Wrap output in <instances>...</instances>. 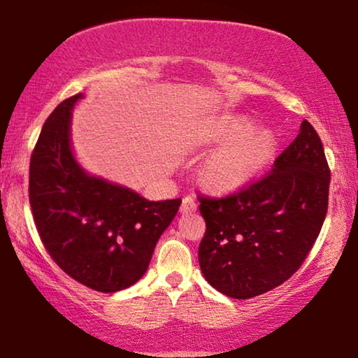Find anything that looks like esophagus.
Segmentation results:
<instances>
[{"label": "esophagus", "mask_w": 358, "mask_h": 358, "mask_svg": "<svg viewBox=\"0 0 358 358\" xmlns=\"http://www.w3.org/2000/svg\"><path fill=\"white\" fill-rule=\"evenodd\" d=\"M196 207H197V202L193 199V197L186 196L183 197V201H181L180 210L181 213H193L196 210Z\"/></svg>", "instance_id": "1"}]
</instances>
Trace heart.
I'll list each match as a JSON object with an SVG mask.
<instances>
[{
    "mask_svg": "<svg viewBox=\"0 0 358 358\" xmlns=\"http://www.w3.org/2000/svg\"><path fill=\"white\" fill-rule=\"evenodd\" d=\"M207 146H218L202 167L206 185L218 193L246 188L268 167L276 154L271 131L255 128L243 115L222 117L204 133Z\"/></svg>",
    "mask_w": 358,
    "mask_h": 358,
    "instance_id": "heart-1",
    "label": "heart"
}]
</instances>
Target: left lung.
<instances>
[{
  "label": "left lung",
  "instance_id": "obj_1",
  "mask_svg": "<svg viewBox=\"0 0 358 358\" xmlns=\"http://www.w3.org/2000/svg\"><path fill=\"white\" fill-rule=\"evenodd\" d=\"M329 178L322 140L303 120L265 178L222 199L199 197L207 282L228 297L250 299L289 280L322 230Z\"/></svg>",
  "mask_w": 358,
  "mask_h": 358
}]
</instances>
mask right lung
Instances as JSON below:
<instances>
[{
	"mask_svg": "<svg viewBox=\"0 0 358 358\" xmlns=\"http://www.w3.org/2000/svg\"><path fill=\"white\" fill-rule=\"evenodd\" d=\"M83 96L62 101L41 128L30 159V206L52 260L82 285L117 292L146 273L181 199L148 201L80 165L71 135Z\"/></svg>",
	"mask_w": 358,
	"mask_h": 358,
	"instance_id": "add662e5",
	"label": "right lung"
}]
</instances>
